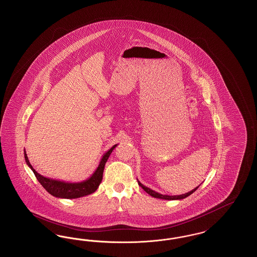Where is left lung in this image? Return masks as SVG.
I'll list each match as a JSON object with an SVG mask.
<instances>
[{
    "instance_id": "8db88e82",
    "label": "left lung",
    "mask_w": 257,
    "mask_h": 257,
    "mask_svg": "<svg viewBox=\"0 0 257 257\" xmlns=\"http://www.w3.org/2000/svg\"><path fill=\"white\" fill-rule=\"evenodd\" d=\"M138 183H139V185L142 187V189L147 193V194H149L151 196H153V197H156V198H160V199H165V200H180V199H183V198H186L187 196H189V195H192L193 193H195V191L197 190V188L199 186L196 187L195 188L194 190H192V191H190V192H188L186 194H183V195H161L160 193H157V192H155L154 190H152L150 188H148V187L144 186L142 183H141L139 180H138Z\"/></svg>"
}]
</instances>
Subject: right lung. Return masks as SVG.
I'll use <instances>...</instances> for the list:
<instances>
[{
	"label": "right lung",
	"mask_w": 257,
	"mask_h": 257,
	"mask_svg": "<svg viewBox=\"0 0 257 257\" xmlns=\"http://www.w3.org/2000/svg\"><path fill=\"white\" fill-rule=\"evenodd\" d=\"M116 145L117 144L114 145L102 156L94 174L86 180H83L81 182H65V181H61L57 179H52L49 177H43L42 175L37 173L35 169L33 168L32 165L30 164L26 151H25V159H26L27 166L33 171L38 181L50 195L56 197H60V198L73 199V198H79L81 196L91 195L97 191V188L102 180V175H103L105 163Z\"/></svg>",
	"instance_id": "obj_1"
}]
</instances>
